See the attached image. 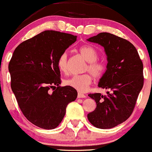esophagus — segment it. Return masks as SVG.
Here are the masks:
<instances>
[{
	"mask_svg": "<svg viewBox=\"0 0 152 152\" xmlns=\"http://www.w3.org/2000/svg\"><path fill=\"white\" fill-rule=\"evenodd\" d=\"M77 98H80V99H83V98H86V95L81 94V93H78L77 94Z\"/></svg>",
	"mask_w": 152,
	"mask_h": 152,
	"instance_id": "34e87169",
	"label": "esophagus"
}]
</instances>
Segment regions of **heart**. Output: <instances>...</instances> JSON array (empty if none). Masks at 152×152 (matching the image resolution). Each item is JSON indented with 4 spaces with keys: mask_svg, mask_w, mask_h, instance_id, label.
Masks as SVG:
<instances>
[{
    "mask_svg": "<svg viewBox=\"0 0 152 152\" xmlns=\"http://www.w3.org/2000/svg\"><path fill=\"white\" fill-rule=\"evenodd\" d=\"M79 52L83 58L88 62L86 67V71L89 72L95 78H100L105 73V63L102 61H99L98 52L95 48L90 45H83L80 47ZM67 53H63L58 58L57 65L61 72H66L68 70V58ZM65 85L73 88L80 93H84L88 88L89 86L92 83V76L89 73L74 75L65 80Z\"/></svg>",
    "mask_w": 152,
    "mask_h": 152,
    "instance_id": "b5f03b06",
    "label": "heart"
}]
</instances>
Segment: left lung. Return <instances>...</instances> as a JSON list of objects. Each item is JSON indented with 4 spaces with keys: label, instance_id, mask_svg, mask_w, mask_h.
I'll return each mask as SVG.
<instances>
[{
    "label": "left lung",
    "instance_id": "obj_1",
    "mask_svg": "<svg viewBox=\"0 0 152 152\" xmlns=\"http://www.w3.org/2000/svg\"><path fill=\"white\" fill-rule=\"evenodd\" d=\"M87 40L104 48L108 63L98 86L111 91L105 96L89 94L96 108L88 119L96 128H114L128 120L134 109L143 86V63L133 44L113 34L101 32Z\"/></svg>",
    "mask_w": 152,
    "mask_h": 152
}]
</instances>
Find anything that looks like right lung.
I'll return each mask as SVG.
<instances>
[{
  "instance_id": "right-lung-1",
  "label": "right lung",
  "mask_w": 152,
  "mask_h": 152,
  "mask_svg": "<svg viewBox=\"0 0 152 152\" xmlns=\"http://www.w3.org/2000/svg\"><path fill=\"white\" fill-rule=\"evenodd\" d=\"M76 40L71 34L45 30L22 42L13 53L9 64L11 90L24 117L39 128H56L68 104L77 96L73 88L60 86L57 65L59 56Z\"/></svg>"
}]
</instances>
